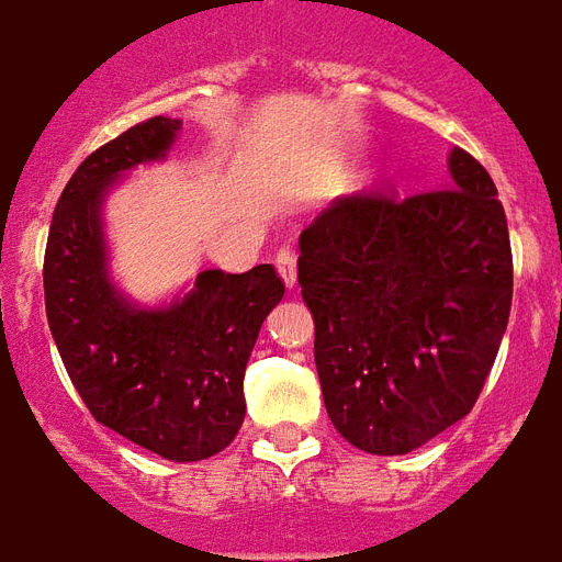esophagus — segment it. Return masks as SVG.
Here are the masks:
<instances>
[{
	"mask_svg": "<svg viewBox=\"0 0 562 562\" xmlns=\"http://www.w3.org/2000/svg\"><path fill=\"white\" fill-rule=\"evenodd\" d=\"M276 267L284 278L286 286H295V249L293 246H281L276 255Z\"/></svg>",
	"mask_w": 562,
	"mask_h": 562,
	"instance_id": "1",
	"label": "esophagus"
}]
</instances>
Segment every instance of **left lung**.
<instances>
[{
    "label": "left lung",
    "mask_w": 562,
    "mask_h": 562,
    "mask_svg": "<svg viewBox=\"0 0 562 562\" xmlns=\"http://www.w3.org/2000/svg\"><path fill=\"white\" fill-rule=\"evenodd\" d=\"M450 186L336 200L302 232L299 284L336 432L403 456L470 415L514 299L508 220L482 161L456 147Z\"/></svg>",
    "instance_id": "8db88e82"
}]
</instances>
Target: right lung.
Segmentation results:
<instances>
[{"label": "right lung", "instance_id": "1", "mask_svg": "<svg viewBox=\"0 0 562 562\" xmlns=\"http://www.w3.org/2000/svg\"><path fill=\"white\" fill-rule=\"evenodd\" d=\"M182 121L147 119L95 154L63 188L48 228L43 286L63 366L98 424L168 461H200L235 441L244 374L263 318L284 295L272 263L205 269L182 302L130 307L106 276L101 203L121 170L165 156Z\"/></svg>", "mask_w": 562, "mask_h": 562}]
</instances>
